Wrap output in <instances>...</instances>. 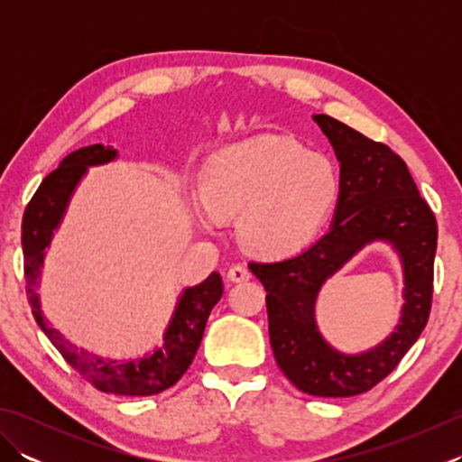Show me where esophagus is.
I'll return each mask as SVG.
<instances>
[{
    "instance_id": "34e87169",
    "label": "esophagus",
    "mask_w": 462,
    "mask_h": 462,
    "mask_svg": "<svg viewBox=\"0 0 462 462\" xmlns=\"http://www.w3.org/2000/svg\"><path fill=\"white\" fill-rule=\"evenodd\" d=\"M226 276H228L230 282H236L238 283V282H248L252 278V273H250V270L246 266H242V263H236V266H232L228 270V273H226Z\"/></svg>"
}]
</instances>
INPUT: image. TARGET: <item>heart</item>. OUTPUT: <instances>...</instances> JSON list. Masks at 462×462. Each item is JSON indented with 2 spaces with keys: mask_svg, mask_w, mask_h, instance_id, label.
Segmentation results:
<instances>
[{
  "mask_svg": "<svg viewBox=\"0 0 462 462\" xmlns=\"http://www.w3.org/2000/svg\"><path fill=\"white\" fill-rule=\"evenodd\" d=\"M339 180L323 154L283 136H260L228 146L204 162L190 216L216 232L220 218H238L242 242L263 258H288L318 236Z\"/></svg>",
  "mask_w": 462,
  "mask_h": 462,
  "instance_id": "heart-1",
  "label": "heart"
}]
</instances>
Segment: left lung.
Segmentation results:
<instances>
[{
	"label": "left lung",
	"instance_id": "1",
	"mask_svg": "<svg viewBox=\"0 0 462 462\" xmlns=\"http://www.w3.org/2000/svg\"><path fill=\"white\" fill-rule=\"evenodd\" d=\"M339 161V196L328 234L298 256L250 262L266 288L270 343L293 385L316 397H353L385 379L425 329L433 301L437 220L405 161L328 115H313ZM387 241L404 268V308L396 329L375 348L343 354L315 321L319 291L356 253Z\"/></svg>",
	"mask_w": 462,
	"mask_h": 462
}]
</instances>
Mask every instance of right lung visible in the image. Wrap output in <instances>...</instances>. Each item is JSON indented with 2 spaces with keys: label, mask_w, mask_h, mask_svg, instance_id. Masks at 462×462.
Segmentation results:
<instances>
[{
  "label": "right lung",
  "mask_w": 462,
  "mask_h": 462,
  "mask_svg": "<svg viewBox=\"0 0 462 462\" xmlns=\"http://www.w3.org/2000/svg\"><path fill=\"white\" fill-rule=\"evenodd\" d=\"M116 159L113 146L91 144L67 154L45 180L39 184L32 202L27 204L22 222V246L25 263V282L29 306L39 328L51 339L59 353L79 375L103 393L149 397L162 393L179 381L196 356L204 336L206 321L216 303L222 298V278L212 272L204 282L186 288L162 336V346L136 359L101 357L87 349H77L63 333L51 328L43 318L42 300L35 291L42 276L45 248L67 212L69 200L91 166H101Z\"/></svg>",
  "instance_id": "add662e5"
}]
</instances>
